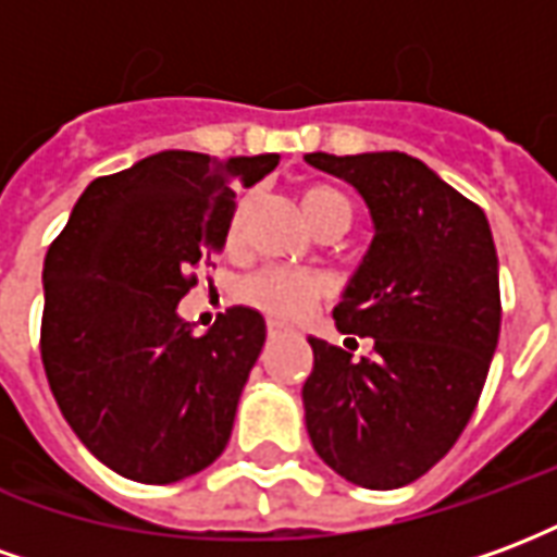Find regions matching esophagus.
Returning <instances> with one entry per match:
<instances>
[{
    "label": "esophagus",
    "instance_id": "obj_1",
    "mask_svg": "<svg viewBox=\"0 0 557 557\" xmlns=\"http://www.w3.org/2000/svg\"><path fill=\"white\" fill-rule=\"evenodd\" d=\"M283 334V327L280 325H268V339H277Z\"/></svg>",
    "mask_w": 557,
    "mask_h": 557
}]
</instances>
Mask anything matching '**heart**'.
<instances>
[{
  "instance_id": "1",
  "label": "heart",
  "mask_w": 557,
  "mask_h": 557,
  "mask_svg": "<svg viewBox=\"0 0 557 557\" xmlns=\"http://www.w3.org/2000/svg\"><path fill=\"white\" fill-rule=\"evenodd\" d=\"M301 211L310 226H319L331 214H346L349 218V202L346 196L331 190V187H307L301 194ZM244 230V202L232 211L230 226H226V242L238 244ZM327 280L315 271H292V268H262L238 286V301L253 307L274 322H301L313 313L315 304L327 298Z\"/></svg>"
}]
</instances>
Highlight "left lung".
I'll list each match as a JSON object with an SVG mask.
<instances>
[{
    "mask_svg": "<svg viewBox=\"0 0 557 557\" xmlns=\"http://www.w3.org/2000/svg\"><path fill=\"white\" fill-rule=\"evenodd\" d=\"M304 160L351 184L373 220V242L334 307L339 334L373 337V355L351 361L307 337V432L339 478L397 490L454 447L490 373L502 331L490 220L403 151Z\"/></svg>",
    "mask_w": 557,
    "mask_h": 557,
    "instance_id": "1",
    "label": "left lung"
}]
</instances>
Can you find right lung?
Segmentation results:
<instances>
[{
	"label": "right lung",
	"instance_id": "1",
	"mask_svg": "<svg viewBox=\"0 0 557 557\" xmlns=\"http://www.w3.org/2000/svg\"><path fill=\"white\" fill-rule=\"evenodd\" d=\"M280 154L158 151L83 190L44 259L41 358L67 426L103 466L175 483L230 442L265 319L230 307L202 337L178 315L199 262L226 244L238 187Z\"/></svg>",
	"mask_w": 557,
	"mask_h": 557
}]
</instances>
